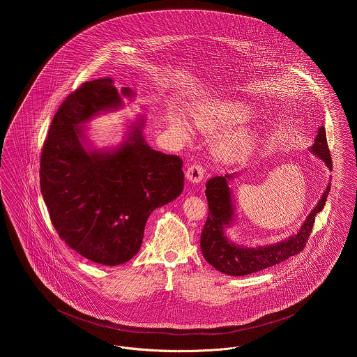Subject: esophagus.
<instances>
[{"label": "esophagus", "instance_id": "obj_1", "mask_svg": "<svg viewBox=\"0 0 357 357\" xmlns=\"http://www.w3.org/2000/svg\"><path fill=\"white\" fill-rule=\"evenodd\" d=\"M204 176V169L202 163H192L185 170V177L191 183H199Z\"/></svg>", "mask_w": 357, "mask_h": 357}]
</instances>
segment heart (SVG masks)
Wrapping results in <instances>:
<instances>
[{
  "label": "heart",
  "mask_w": 357,
  "mask_h": 357,
  "mask_svg": "<svg viewBox=\"0 0 357 357\" xmlns=\"http://www.w3.org/2000/svg\"><path fill=\"white\" fill-rule=\"evenodd\" d=\"M253 112L250 107L238 100H222V102L206 104L195 114L197 125L206 132L231 128L238 123H243L252 118ZM255 140V135L249 130L238 132L228 137L218 147L221 156L225 159H236L248 153Z\"/></svg>",
  "instance_id": "1"
}]
</instances>
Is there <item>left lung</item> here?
I'll list each match as a JSON object with an SVG mask.
<instances>
[{"label":"left lung","mask_w":357,"mask_h":357,"mask_svg":"<svg viewBox=\"0 0 357 357\" xmlns=\"http://www.w3.org/2000/svg\"><path fill=\"white\" fill-rule=\"evenodd\" d=\"M310 150L327 165L330 170H333V160L327 146L326 130L323 126L319 129L314 144ZM231 177L232 176L229 174H225L224 177L215 176L206 183V198L208 204V211L201 235V249L206 261L215 269L227 275L243 276L280 264L291 255L303 252L312 232L314 217L319 211L323 210L326 204L330 187H327L317 206L307 215L304 225L297 235L278 245L252 249L235 246L224 236V227L229 225L234 215L231 191L228 187V178Z\"/></svg>","instance_id":"left-lung-1"}]
</instances>
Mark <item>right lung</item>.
<instances>
[{"label": "right lung", "mask_w": 357, "mask_h": 357, "mask_svg": "<svg viewBox=\"0 0 357 357\" xmlns=\"http://www.w3.org/2000/svg\"><path fill=\"white\" fill-rule=\"evenodd\" d=\"M119 104L109 77L84 82L60 104L40 158L41 192L59 238L109 266L137 255L150 214L184 188L181 158L151 150L140 125L114 153L85 151L78 126Z\"/></svg>", "instance_id": "obj_1"}]
</instances>
